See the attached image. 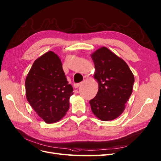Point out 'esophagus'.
Listing matches in <instances>:
<instances>
[{
  "label": "esophagus",
  "instance_id": "1",
  "mask_svg": "<svg viewBox=\"0 0 161 161\" xmlns=\"http://www.w3.org/2000/svg\"><path fill=\"white\" fill-rule=\"evenodd\" d=\"M81 85V83H75V84H74V87H75V88H78Z\"/></svg>",
  "mask_w": 161,
  "mask_h": 161
}]
</instances>
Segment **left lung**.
<instances>
[{
	"label": "left lung",
	"mask_w": 161,
	"mask_h": 161,
	"mask_svg": "<svg viewBox=\"0 0 161 161\" xmlns=\"http://www.w3.org/2000/svg\"><path fill=\"white\" fill-rule=\"evenodd\" d=\"M95 64L94 78L98 91L89 101L91 110L102 121L116 119L124 111L134 82V75L125 61L106 47L91 54Z\"/></svg>",
	"instance_id": "1"
}]
</instances>
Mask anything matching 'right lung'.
I'll return each instance as SVG.
<instances>
[{
	"label": "right lung",
	"instance_id": "1",
	"mask_svg": "<svg viewBox=\"0 0 161 161\" xmlns=\"http://www.w3.org/2000/svg\"><path fill=\"white\" fill-rule=\"evenodd\" d=\"M25 89L28 102L46 123L60 121L69 110L73 87L67 81L60 58L52 51L34 62Z\"/></svg>",
	"mask_w": 161,
	"mask_h": 161
}]
</instances>
